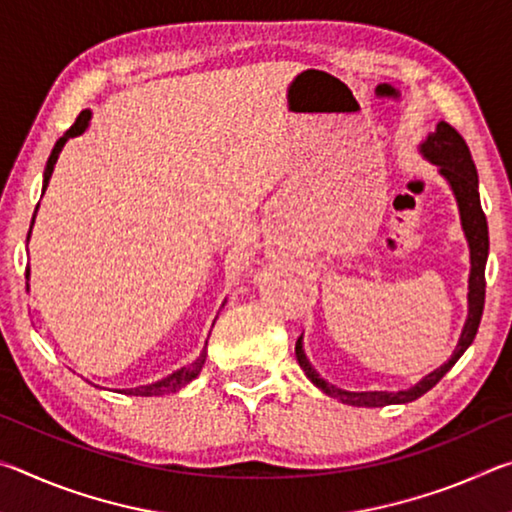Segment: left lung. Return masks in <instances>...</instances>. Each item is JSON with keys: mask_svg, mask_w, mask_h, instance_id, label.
<instances>
[{"mask_svg": "<svg viewBox=\"0 0 512 512\" xmlns=\"http://www.w3.org/2000/svg\"><path fill=\"white\" fill-rule=\"evenodd\" d=\"M420 151L424 158H429L433 164H438L440 173L447 178V183L452 185V192L456 196L458 210H461V223L470 244V259H472V271H470V293H467V302H470V314H467V323L463 327L461 339H458L456 350L452 359L443 363L438 370L429 372L420 384H415L409 391H397V393H384V391H370V393H350L341 391L332 384H327L325 379L316 375V370L311 368L305 352H302V339L296 341V357L300 368L305 370V375L314 381L320 391L327 393L329 397H336L345 404L352 406H388V404H404L418 400L420 395L431 391L433 386L443 379L454 363L461 359V354L470 348L476 332H479V323L483 316L485 305V262H488V221L481 210V196H479V176H476V167L472 160V153L467 149L465 140L454 126H449L447 121H440L436 126V133L429 135L422 142Z\"/></svg>", "mask_w": 512, "mask_h": 512, "instance_id": "obj_1", "label": "left lung"}]
</instances>
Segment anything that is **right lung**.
<instances>
[{"instance_id":"add662e5","label":"right lung","mask_w":512,"mask_h":512,"mask_svg":"<svg viewBox=\"0 0 512 512\" xmlns=\"http://www.w3.org/2000/svg\"><path fill=\"white\" fill-rule=\"evenodd\" d=\"M88 121H90V110H83L81 115L76 117L74 124L67 128L65 135L60 137V140L56 142L54 151H51L49 160H47L45 183H42V189H47V185H49V178H51V173H54V164H56V160H58V153L63 151L65 142L69 140V137L81 135V133L85 131V128H88ZM36 210H38V205H36ZM33 219H36V214H33ZM31 225H33V221H31ZM29 235H31V232H29ZM27 241H29V237H27ZM27 275H29V268H27ZM205 348H207V343H205ZM205 357H207V352L203 350V352H201V357H198L194 363H189L187 368H180V370H176V372H173V375H169L167 379L155 381V384H149V386L128 388V391H124V393H126V395H140V397H155V395H164V393H176V391H180V388H183V386H187L189 381H192L194 377H198V372H201L203 363H205Z\"/></svg>"}]
</instances>
